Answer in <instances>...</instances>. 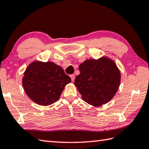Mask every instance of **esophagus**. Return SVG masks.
Listing matches in <instances>:
<instances>
[{
	"mask_svg": "<svg viewBox=\"0 0 149 149\" xmlns=\"http://www.w3.org/2000/svg\"><path fill=\"white\" fill-rule=\"evenodd\" d=\"M70 77H71L72 81V82H74V80H75V75H74V74H72V75H70Z\"/></svg>",
	"mask_w": 149,
	"mask_h": 149,
	"instance_id": "1",
	"label": "esophagus"
}]
</instances>
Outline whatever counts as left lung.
Here are the masks:
<instances>
[{"label": "left lung", "mask_w": 149, "mask_h": 149, "mask_svg": "<svg viewBox=\"0 0 149 149\" xmlns=\"http://www.w3.org/2000/svg\"><path fill=\"white\" fill-rule=\"evenodd\" d=\"M79 75L74 85L87 104L94 107L107 104L117 93L120 83V72L115 61L103 56L87 59L79 66Z\"/></svg>", "instance_id": "1"}]
</instances>
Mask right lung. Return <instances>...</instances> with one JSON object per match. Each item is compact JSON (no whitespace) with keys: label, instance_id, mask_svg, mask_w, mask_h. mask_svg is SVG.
I'll return each mask as SVG.
<instances>
[{"label":"right lung","instance_id":"add662e5","mask_svg":"<svg viewBox=\"0 0 149 149\" xmlns=\"http://www.w3.org/2000/svg\"><path fill=\"white\" fill-rule=\"evenodd\" d=\"M71 79L53 62L34 61L26 68L22 79L24 90L37 104L47 106L60 98Z\"/></svg>","mask_w":149,"mask_h":149}]
</instances>
